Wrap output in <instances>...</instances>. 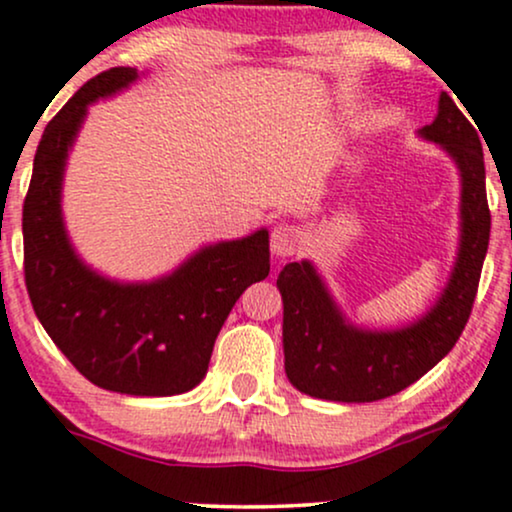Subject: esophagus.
<instances>
[{"label":"esophagus","mask_w":512,"mask_h":512,"mask_svg":"<svg viewBox=\"0 0 512 512\" xmlns=\"http://www.w3.org/2000/svg\"><path fill=\"white\" fill-rule=\"evenodd\" d=\"M303 243H305L303 228L301 226H289V223H284V226H276L272 231L269 248H272L276 257H291L303 248Z\"/></svg>","instance_id":"esophagus-1"}]
</instances>
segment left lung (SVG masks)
Here are the masks:
<instances>
[{
    "instance_id": "obj_1",
    "label": "left lung",
    "mask_w": 512,
    "mask_h": 512,
    "mask_svg": "<svg viewBox=\"0 0 512 512\" xmlns=\"http://www.w3.org/2000/svg\"><path fill=\"white\" fill-rule=\"evenodd\" d=\"M474 125L443 91L436 120L419 129V137L438 144L460 170V245L448 284L424 315L395 330H368L342 313L313 262H289L279 272L284 368L303 395L378 402L416 383L460 339L491 233L484 151Z\"/></svg>"
}]
</instances>
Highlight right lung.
Instances as JSON below:
<instances>
[{"label": "right lung", "mask_w": 512, "mask_h": 512, "mask_svg": "<svg viewBox=\"0 0 512 512\" xmlns=\"http://www.w3.org/2000/svg\"><path fill=\"white\" fill-rule=\"evenodd\" d=\"M139 79L132 67L93 76L50 120L23 202V272L40 325L72 366L103 390L182 395L202 383L240 293L269 274V231L199 248L154 281H117L81 260L62 216L69 151L88 105Z\"/></svg>", "instance_id": "1"}]
</instances>
